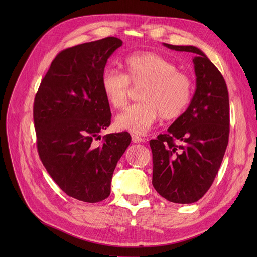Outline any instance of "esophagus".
I'll list each match as a JSON object with an SVG mask.
<instances>
[{"instance_id": "1", "label": "esophagus", "mask_w": 257, "mask_h": 257, "mask_svg": "<svg viewBox=\"0 0 257 257\" xmlns=\"http://www.w3.org/2000/svg\"><path fill=\"white\" fill-rule=\"evenodd\" d=\"M131 138H132V142H133V143H141V142H144V139H142L140 136H138V134H132Z\"/></svg>"}]
</instances>
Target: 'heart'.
Segmentation results:
<instances>
[{
	"mask_svg": "<svg viewBox=\"0 0 257 257\" xmlns=\"http://www.w3.org/2000/svg\"><path fill=\"white\" fill-rule=\"evenodd\" d=\"M125 74L106 70L101 87L108 104L115 109L124 107L132 83L142 85L139 99L115 117L117 129L144 134L157 119L176 118L183 113L193 94V83L186 74L177 71L170 59L153 52H139L123 61Z\"/></svg>",
	"mask_w": 257,
	"mask_h": 257,
	"instance_id": "b5f03b06",
	"label": "heart"
}]
</instances>
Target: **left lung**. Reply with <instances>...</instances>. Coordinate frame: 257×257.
<instances>
[{"instance_id": "obj_1", "label": "left lung", "mask_w": 257, "mask_h": 257, "mask_svg": "<svg viewBox=\"0 0 257 257\" xmlns=\"http://www.w3.org/2000/svg\"><path fill=\"white\" fill-rule=\"evenodd\" d=\"M164 45L196 54V91L168 132L150 141L152 184L168 201L190 204L209 190L222 164L230 125L228 89L220 71L200 49Z\"/></svg>"}]
</instances>
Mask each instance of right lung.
Masks as SVG:
<instances>
[{"mask_svg": "<svg viewBox=\"0 0 257 257\" xmlns=\"http://www.w3.org/2000/svg\"><path fill=\"white\" fill-rule=\"evenodd\" d=\"M121 45L119 38L109 36L61 51L34 99L40 160L67 196L88 203L110 195L113 171L131 142L126 131L97 142L111 121L101 77L107 59Z\"/></svg>", "mask_w": 257, "mask_h": 257, "instance_id": "1", "label": "right lung"}]
</instances>
